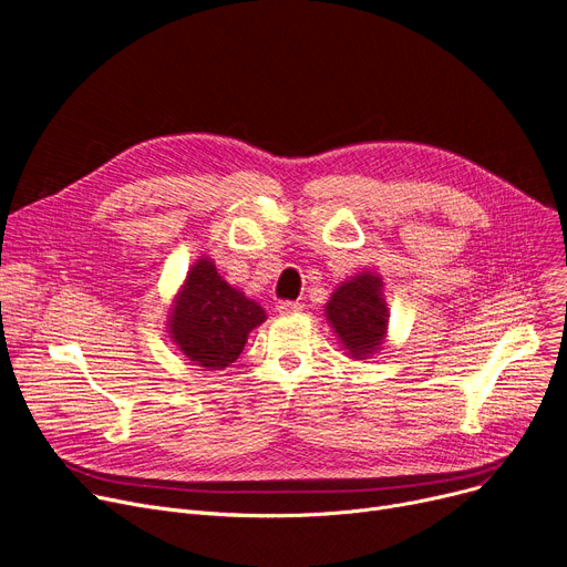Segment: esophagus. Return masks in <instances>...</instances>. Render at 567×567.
Segmentation results:
<instances>
[{"label": "esophagus", "mask_w": 567, "mask_h": 567, "mask_svg": "<svg viewBox=\"0 0 567 567\" xmlns=\"http://www.w3.org/2000/svg\"><path fill=\"white\" fill-rule=\"evenodd\" d=\"M302 309H305V305H302V302H288V300L277 302V311H279V313H284V316H288V313H300Z\"/></svg>", "instance_id": "esophagus-1"}]
</instances>
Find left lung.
Instances as JSON below:
<instances>
[{
  "label": "left lung",
  "mask_w": 567,
  "mask_h": 567,
  "mask_svg": "<svg viewBox=\"0 0 567 567\" xmlns=\"http://www.w3.org/2000/svg\"><path fill=\"white\" fill-rule=\"evenodd\" d=\"M381 275L362 269L337 286L326 305V318L350 360H369L381 353L390 311Z\"/></svg>",
  "instance_id": "8db88e82"
}]
</instances>
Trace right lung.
<instances>
[{
  "label": "right lung",
  "instance_id": "1",
  "mask_svg": "<svg viewBox=\"0 0 567 567\" xmlns=\"http://www.w3.org/2000/svg\"><path fill=\"white\" fill-rule=\"evenodd\" d=\"M168 313V337L188 362L205 371L233 364L249 332L267 318L256 300L217 272L209 256L188 267Z\"/></svg>",
  "mask_w": 567,
  "mask_h": 567
}]
</instances>
